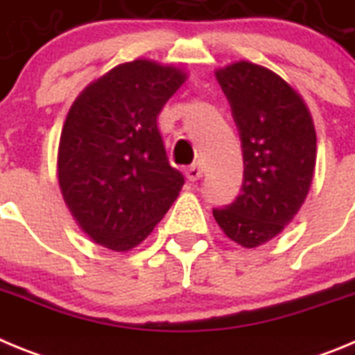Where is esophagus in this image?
<instances>
[{"label":"esophagus","mask_w":355,"mask_h":355,"mask_svg":"<svg viewBox=\"0 0 355 355\" xmlns=\"http://www.w3.org/2000/svg\"><path fill=\"white\" fill-rule=\"evenodd\" d=\"M184 175H187L188 181H197L200 180V175H202V168H200L199 163H193V165L184 168Z\"/></svg>","instance_id":"34e87169"}]
</instances>
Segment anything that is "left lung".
Listing matches in <instances>:
<instances>
[{"mask_svg":"<svg viewBox=\"0 0 355 355\" xmlns=\"http://www.w3.org/2000/svg\"><path fill=\"white\" fill-rule=\"evenodd\" d=\"M243 153L240 196L213 208L222 231L254 249L277 236L306 200L316 159V133L300 96L275 72L236 62L216 71Z\"/></svg>","mask_w":355,"mask_h":355,"instance_id":"1","label":"left lung"}]
</instances>
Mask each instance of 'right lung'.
Here are the masks:
<instances>
[{
  "mask_svg": "<svg viewBox=\"0 0 355 355\" xmlns=\"http://www.w3.org/2000/svg\"><path fill=\"white\" fill-rule=\"evenodd\" d=\"M184 78L171 65L128 62L90 83L69 110L58 183L80 227L106 249L139 245L180 196L184 178L168 163L158 114Z\"/></svg>",
  "mask_w": 355,
  "mask_h": 355,
  "instance_id": "right-lung-1",
  "label": "right lung"
}]
</instances>
